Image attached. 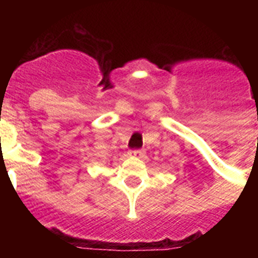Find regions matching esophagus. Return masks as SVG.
I'll return each instance as SVG.
<instances>
[{
  "instance_id": "esophagus-1",
  "label": "esophagus",
  "mask_w": 258,
  "mask_h": 258,
  "mask_svg": "<svg viewBox=\"0 0 258 258\" xmlns=\"http://www.w3.org/2000/svg\"><path fill=\"white\" fill-rule=\"evenodd\" d=\"M130 155L135 158H141L142 155H143V151H142V150H131V151H130Z\"/></svg>"
}]
</instances>
